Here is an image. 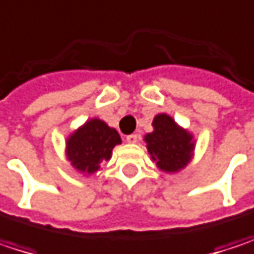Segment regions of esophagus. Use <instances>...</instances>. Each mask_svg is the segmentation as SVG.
<instances>
[{
    "label": "esophagus",
    "mask_w": 254,
    "mask_h": 254,
    "mask_svg": "<svg viewBox=\"0 0 254 254\" xmlns=\"http://www.w3.org/2000/svg\"><path fill=\"white\" fill-rule=\"evenodd\" d=\"M127 141L129 142V144H135V142L138 141V135H136V133H130V135H127Z\"/></svg>",
    "instance_id": "obj_1"
}]
</instances>
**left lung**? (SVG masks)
Instances as JSON below:
<instances>
[{
	"instance_id": "8db88e82",
	"label": "left lung",
	"mask_w": 254,
	"mask_h": 254,
	"mask_svg": "<svg viewBox=\"0 0 254 254\" xmlns=\"http://www.w3.org/2000/svg\"><path fill=\"white\" fill-rule=\"evenodd\" d=\"M153 127L154 130L145 135V142L157 166L165 172H177L185 168L194 150L192 136L168 115H157Z\"/></svg>"
}]
</instances>
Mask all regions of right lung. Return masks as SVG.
Wrapping results in <instances>:
<instances>
[{
    "instance_id": "add662e5",
    "label": "right lung",
    "mask_w": 254,
    "mask_h": 254,
    "mask_svg": "<svg viewBox=\"0 0 254 254\" xmlns=\"http://www.w3.org/2000/svg\"><path fill=\"white\" fill-rule=\"evenodd\" d=\"M121 142L116 129L100 119H92L67 139V159L75 169L92 174L98 171L101 162L110 159L113 147Z\"/></svg>"
}]
</instances>
